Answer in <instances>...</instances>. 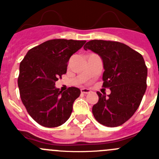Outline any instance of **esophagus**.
Listing matches in <instances>:
<instances>
[{"mask_svg": "<svg viewBox=\"0 0 159 159\" xmlns=\"http://www.w3.org/2000/svg\"><path fill=\"white\" fill-rule=\"evenodd\" d=\"M80 92L82 94H88L91 92V91L89 89H88V88H82L80 90Z\"/></svg>", "mask_w": 159, "mask_h": 159, "instance_id": "1", "label": "esophagus"}]
</instances>
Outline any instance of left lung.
<instances>
[{"instance_id":"left-lung-1","label":"left lung","mask_w":159,"mask_h":159,"mask_svg":"<svg viewBox=\"0 0 159 159\" xmlns=\"http://www.w3.org/2000/svg\"><path fill=\"white\" fill-rule=\"evenodd\" d=\"M99 55L104 67L102 87L111 94L97 92L99 101L92 107L97 121L115 127L123 124L139 107L147 89V67L143 56L125 43L111 40H90L84 46Z\"/></svg>"}]
</instances>
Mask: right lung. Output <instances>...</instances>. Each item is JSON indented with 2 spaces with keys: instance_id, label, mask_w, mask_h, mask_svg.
I'll use <instances>...</instances> for the list:
<instances>
[{
  "instance_id": "right-lung-1",
  "label": "right lung",
  "mask_w": 159,
  "mask_h": 159,
  "mask_svg": "<svg viewBox=\"0 0 159 159\" xmlns=\"http://www.w3.org/2000/svg\"><path fill=\"white\" fill-rule=\"evenodd\" d=\"M85 40L54 39L28 52L20 64V95L29 116L45 127H57L69 119L73 102L80 95L75 87L62 92L55 84L67 72L70 57Z\"/></svg>"
}]
</instances>
